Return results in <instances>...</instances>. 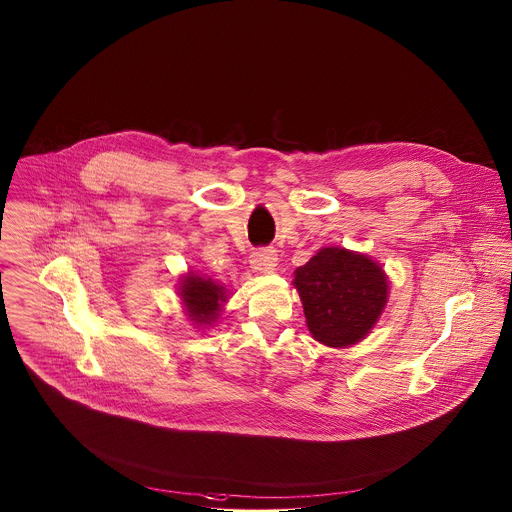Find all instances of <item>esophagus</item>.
I'll return each instance as SVG.
<instances>
[{
	"label": "esophagus",
	"instance_id": "34e87169",
	"mask_svg": "<svg viewBox=\"0 0 512 512\" xmlns=\"http://www.w3.org/2000/svg\"><path fill=\"white\" fill-rule=\"evenodd\" d=\"M276 266H278V254H276V250L262 248V250L252 252V256H250V268H252L256 274L274 272Z\"/></svg>",
	"mask_w": 512,
	"mask_h": 512
}]
</instances>
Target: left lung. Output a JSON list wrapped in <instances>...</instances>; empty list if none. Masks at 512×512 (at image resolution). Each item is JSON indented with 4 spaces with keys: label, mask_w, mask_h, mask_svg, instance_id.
Segmentation results:
<instances>
[{
    "label": "left lung",
    "mask_w": 512,
    "mask_h": 512,
    "mask_svg": "<svg viewBox=\"0 0 512 512\" xmlns=\"http://www.w3.org/2000/svg\"><path fill=\"white\" fill-rule=\"evenodd\" d=\"M305 323L315 341L333 349L361 343L378 323L390 293L384 268L363 252L325 246L293 272Z\"/></svg>",
    "instance_id": "left-lung-1"
}]
</instances>
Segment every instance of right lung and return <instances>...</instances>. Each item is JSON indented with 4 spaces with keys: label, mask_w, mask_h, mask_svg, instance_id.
Listing matches in <instances>:
<instances>
[{
    "label": "right lung",
    "mask_w": 512,
    "mask_h": 512,
    "mask_svg": "<svg viewBox=\"0 0 512 512\" xmlns=\"http://www.w3.org/2000/svg\"><path fill=\"white\" fill-rule=\"evenodd\" d=\"M177 295L187 319L195 327L203 329H209L219 321L224 303L230 297L226 286L195 270L181 274L177 282Z\"/></svg>",
    "instance_id": "right-lung-1"
}]
</instances>
